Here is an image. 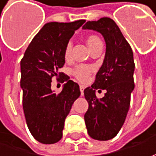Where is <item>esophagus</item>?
Returning <instances> with one entry per match:
<instances>
[{"label": "esophagus", "mask_w": 156, "mask_h": 156, "mask_svg": "<svg viewBox=\"0 0 156 156\" xmlns=\"http://www.w3.org/2000/svg\"><path fill=\"white\" fill-rule=\"evenodd\" d=\"M84 88H85V87L83 85H80V90H81V95H83V90H84Z\"/></svg>", "instance_id": "esophagus-1"}]
</instances>
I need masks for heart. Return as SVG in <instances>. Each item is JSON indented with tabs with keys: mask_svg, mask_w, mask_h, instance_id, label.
Segmentation results:
<instances>
[{
	"mask_svg": "<svg viewBox=\"0 0 156 156\" xmlns=\"http://www.w3.org/2000/svg\"><path fill=\"white\" fill-rule=\"evenodd\" d=\"M101 40L96 36V35H89L87 39V43L88 47L90 48V49H92L94 46L101 43ZM71 49H72V43L69 42L66 48H65V51H64V56L66 59H69L71 55ZM73 74L75 77L81 81H85L88 78L89 74H90V69L87 66L81 65L78 66L76 69L73 71Z\"/></svg>",
	"mask_w": 156,
	"mask_h": 156,
	"instance_id": "1",
	"label": "heart"
}]
</instances>
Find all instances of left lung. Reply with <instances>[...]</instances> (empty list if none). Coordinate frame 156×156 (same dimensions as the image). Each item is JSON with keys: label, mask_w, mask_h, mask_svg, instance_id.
<instances>
[{"label": "left lung", "mask_w": 156, "mask_h": 156, "mask_svg": "<svg viewBox=\"0 0 156 156\" xmlns=\"http://www.w3.org/2000/svg\"><path fill=\"white\" fill-rule=\"evenodd\" d=\"M83 29L100 33L106 42L103 63L91 87L84 90L88 109L84 115L87 133L98 141H108L119 133L129 112L130 96L135 88V62L132 48L116 23L110 18L87 21ZM107 92L98 99L96 89Z\"/></svg>", "instance_id": "obj_1"}]
</instances>
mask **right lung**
I'll return each instance as SVG.
<instances>
[{"mask_svg": "<svg viewBox=\"0 0 156 156\" xmlns=\"http://www.w3.org/2000/svg\"><path fill=\"white\" fill-rule=\"evenodd\" d=\"M85 21L46 23L21 59L23 111L31 135L41 143L54 144L62 139L65 119L81 94L79 85L59 70L65 64L66 46ZM55 76L67 81L59 94L51 88Z\"/></svg>", "mask_w": 156, "mask_h": 156, "instance_id": "1", "label": "right lung"}]
</instances>
